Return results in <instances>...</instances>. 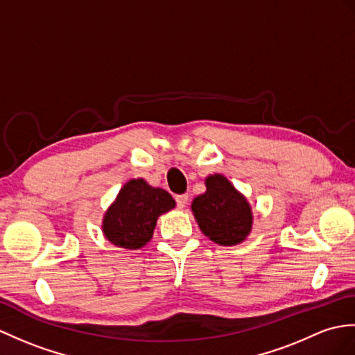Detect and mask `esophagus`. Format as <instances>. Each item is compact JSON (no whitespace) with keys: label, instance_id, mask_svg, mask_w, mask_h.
Listing matches in <instances>:
<instances>
[{"label":"esophagus","instance_id":"esophagus-1","mask_svg":"<svg viewBox=\"0 0 355 355\" xmlns=\"http://www.w3.org/2000/svg\"><path fill=\"white\" fill-rule=\"evenodd\" d=\"M187 200H189V195L183 193V195H177L175 196V201H177V207L178 209H184L186 204H187Z\"/></svg>","mask_w":355,"mask_h":355}]
</instances>
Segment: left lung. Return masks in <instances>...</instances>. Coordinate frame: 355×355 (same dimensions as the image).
<instances>
[{
	"label": "left lung",
	"mask_w": 355,
	"mask_h": 355,
	"mask_svg": "<svg viewBox=\"0 0 355 355\" xmlns=\"http://www.w3.org/2000/svg\"><path fill=\"white\" fill-rule=\"evenodd\" d=\"M205 186L207 192L196 196L192 202L201 232L224 246L243 242L252 225L250 204L224 175H210Z\"/></svg>",
	"instance_id": "1"
}]
</instances>
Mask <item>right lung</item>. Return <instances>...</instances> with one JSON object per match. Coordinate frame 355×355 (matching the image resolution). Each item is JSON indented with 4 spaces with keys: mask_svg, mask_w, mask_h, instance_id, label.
I'll return each mask as SVG.
<instances>
[{
    "mask_svg": "<svg viewBox=\"0 0 355 355\" xmlns=\"http://www.w3.org/2000/svg\"><path fill=\"white\" fill-rule=\"evenodd\" d=\"M175 207L172 196L145 180H131L105 213L103 232L109 241L127 250H139L150 241L162 213Z\"/></svg>",
    "mask_w": 355,
    "mask_h": 355,
    "instance_id": "1",
    "label": "right lung"
}]
</instances>
